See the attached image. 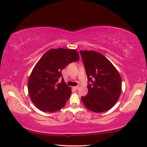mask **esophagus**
Listing matches in <instances>:
<instances>
[{
  "instance_id": "obj_1",
  "label": "esophagus",
  "mask_w": 147,
  "mask_h": 147,
  "mask_svg": "<svg viewBox=\"0 0 147 147\" xmlns=\"http://www.w3.org/2000/svg\"><path fill=\"white\" fill-rule=\"evenodd\" d=\"M74 88L76 90H78V89L79 88V86H74Z\"/></svg>"
}]
</instances>
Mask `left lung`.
Listing matches in <instances>:
<instances>
[{
	"label": "left lung",
	"instance_id": "8db88e82",
	"mask_svg": "<svg viewBox=\"0 0 147 147\" xmlns=\"http://www.w3.org/2000/svg\"><path fill=\"white\" fill-rule=\"evenodd\" d=\"M88 81V93L81 97L87 109L96 113L110 110L121 93L122 80L113 65L102 54L80 51Z\"/></svg>",
	"mask_w": 147,
	"mask_h": 147
}]
</instances>
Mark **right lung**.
<instances>
[{"label": "right lung", "mask_w": 147, "mask_h": 147, "mask_svg": "<svg viewBox=\"0 0 147 147\" xmlns=\"http://www.w3.org/2000/svg\"><path fill=\"white\" fill-rule=\"evenodd\" d=\"M79 60L76 50L65 48L51 49L40 58L28 82L30 97L38 109L51 113L65 105L71 90L64 82L62 70ZM60 79L61 83L58 82Z\"/></svg>", "instance_id": "obj_1"}]
</instances>
